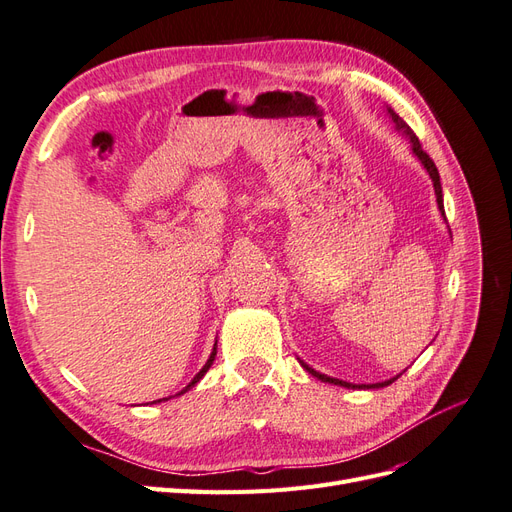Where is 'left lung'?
<instances>
[{
    "label": "left lung",
    "instance_id": "left-lung-1",
    "mask_svg": "<svg viewBox=\"0 0 512 512\" xmlns=\"http://www.w3.org/2000/svg\"><path fill=\"white\" fill-rule=\"evenodd\" d=\"M386 115H389V119L395 123V128L404 134L406 138H408V143H410V151L414 153V158L423 164V168L427 170V175H429V179H431V183H433V192H436V203H438V209H440V213H442V218H444V222H446V215H444V198H442V183H440V173H438V168H436V164H433V160L427 156V153L423 151V147H421V143H418V138H416V134L410 130V126L408 123L401 119L391 106H386ZM451 232V230H448ZM299 363H301V367H305V371H309V374H312L314 378H318L320 382H329V384H337V386H344V389H382V386H389L391 382H395L401 374H404V371H401V374H397L395 378H391V380H384V382H376V384H352V382H346V380H339V378H331V376H327V374H320V371H316L314 367H309L305 361H301L299 359Z\"/></svg>",
    "mask_w": 512,
    "mask_h": 512
}]
</instances>
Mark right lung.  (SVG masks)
Returning <instances> with one entry per match:
<instances>
[{
    "instance_id": "add662e5",
    "label": "right lung",
    "mask_w": 512,
    "mask_h": 512,
    "mask_svg": "<svg viewBox=\"0 0 512 512\" xmlns=\"http://www.w3.org/2000/svg\"><path fill=\"white\" fill-rule=\"evenodd\" d=\"M215 354H218V342H215V344H213V350H211V354H209V359H207V363L203 365V369H200V371H198V374H196V376L192 378V382H190L188 386H185V389H183L181 393H177V395H183L185 391H190V389H192V386H194L196 382H200V380H203V376L207 374V371H209V367H211V365H213V361H215ZM168 399H170V397H162V399H158V401H168ZM158 401H153V404H158Z\"/></svg>"
}]
</instances>
